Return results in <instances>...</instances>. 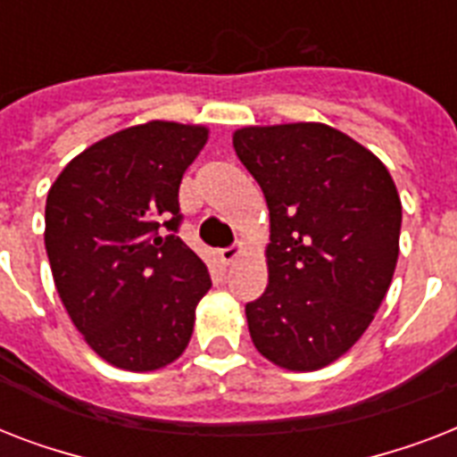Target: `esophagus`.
I'll return each mask as SVG.
<instances>
[{
    "label": "esophagus",
    "instance_id": "1",
    "mask_svg": "<svg viewBox=\"0 0 457 457\" xmlns=\"http://www.w3.org/2000/svg\"><path fill=\"white\" fill-rule=\"evenodd\" d=\"M242 251H244V244L242 242L232 244V246H228V249L220 251V261L225 265H229V263H232V261H235L237 256H239V253H242Z\"/></svg>",
    "mask_w": 457,
    "mask_h": 457
}]
</instances>
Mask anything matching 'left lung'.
<instances>
[{
  "instance_id": "8db88e82",
  "label": "left lung",
  "mask_w": 457,
  "mask_h": 457,
  "mask_svg": "<svg viewBox=\"0 0 457 457\" xmlns=\"http://www.w3.org/2000/svg\"><path fill=\"white\" fill-rule=\"evenodd\" d=\"M235 152L270 211L268 289L246 303L253 346L320 370L368 329L398 261L401 199L372 152L322 123L242 128Z\"/></svg>"
}]
</instances>
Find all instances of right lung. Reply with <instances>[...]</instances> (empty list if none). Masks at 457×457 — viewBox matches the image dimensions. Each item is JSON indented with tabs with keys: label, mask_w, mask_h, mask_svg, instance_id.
I'll use <instances>...</instances> for the list:
<instances>
[{
	"label": "right lung",
	"mask_w": 457,
	"mask_h": 457,
	"mask_svg": "<svg viewBox=\"0 0 457 457\" xmlns=\"http://www.w3.org/2000/svg\"><path fill=\"white\" fill-rule=\"evenodd\" d=\"M206 137L201 125H135L75 156L46 194L56 292L116 368L146 372L179 358L211 289L206 263L178 237L179 182Z\"/></svg>",
	"instance_id": "right-lung-1"
}]
</instances>
